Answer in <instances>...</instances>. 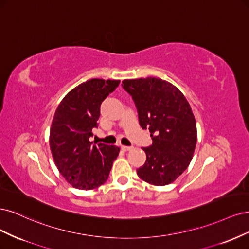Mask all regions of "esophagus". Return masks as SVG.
Returning a JSON list of instances; mask_svg holds the SVG:
<instances>
[{"label": "esophagus", "mask_w": 249, "mask_h": 249, "mask_svg": "<svg viewBox=\"0 0 249 249\" xmlns=\"http://www.w3.org/2000/svg\"><path fill=\"white\" fill-rule=\"evenodd\" d=\"M121 149H122L123 151H129V150H131V147H127V146H121Z\"/></svg>", "instance_id": "34e87169"}]
</instances>
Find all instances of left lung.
I'll return each mask as SVG.
<instances>
[{
  "mask_svg": "<svg viewBox=\"0 0 249 249\" xmlns=\"http://www.w3.org/2000/svg\"><path fill=\"white\" fill-rule=\"evenodd\" d=\"M139 114L140 125L149 129L152 145L142 148L146 162L136 170L152 185L171 184L188 167L196 145V123L185 96L171 83L157 77L125 79Z\"/></svg>",
  "mask_w": 249,
  "mask_h": 249,
  "instance_id": "1",
  "label": "left lung"
}]
</instances>
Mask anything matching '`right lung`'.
I'll return each mask as SVG.
<instances>
[{"instance_id":"right-lung-1","label":"right lung","mask_w":249,"mask_h":249,"mask_svg":"<svg viewBox=\"0 0 249 249\" xmlns=\"http://www.w3.org/2000/svg\"><path fill=\"white\" fill-rule=\"evenodd\" d=\"M120 81L92 78L72 89L55 110L50 134L53 161L72 186L82 190L97 188L108 178L120 149L90 142L97 128L100 106Z\"/></svg>"}]
</instances>
